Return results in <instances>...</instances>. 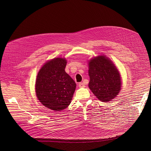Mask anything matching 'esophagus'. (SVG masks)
<instances>
[{
	"label": "esophagus",
	"instance_id": "34e87169",
	"mask_svg": "<svg viewBox=\"0 0 151 151\" xmlns=\"http://www.w3.org/2000/svg\"><path fill=\"white\" fill-rule=\"evenodd\" d=\"M78 85L79 88H85V85L83 83H79Z\"/></svg>",
	"mask_w": 151,
	"mask_h": 151
}]
</instances>
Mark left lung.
<instances>
[{"mask_svg":"<svg viewBox=\"0 0 151 151\" xmlns=\"http://www.w3.org/2000/svg\"><path fill=\"white\" fill-rule=\"evenodd\" d=\"M89 87L101 101H110L121 90L119 71L112 62L104 56H99L89 61Z\"/></svg>","mask_w":151,"mask_h":151,"instance_id":"obj_1","label":"left lung"}]
</instances>
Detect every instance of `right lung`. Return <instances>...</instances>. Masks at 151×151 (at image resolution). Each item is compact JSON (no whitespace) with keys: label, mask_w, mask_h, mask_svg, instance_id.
I'll return each mask as SVG.
<instances>
[{"label":"right lung","mask_w":151,"mask_h":151,"mask_svg":"<svg viewBox=\"0 0 151 151\" xmlns=\"http://www.w3.org/2000/svg\"><path fill=\"white\" fill-rule=\"evenodd\" d=\"M66 60L55 58L47 62L40 70L36 80V93L40 101L55 111L71 103L76 84L65 71Z\"/></svg>","instance_id":"1"}]
</instances>
